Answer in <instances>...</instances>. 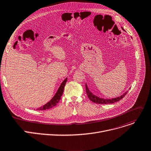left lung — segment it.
Listing matches in <instances>:
<instances>
[{
	"mask_svg": "<svg viewBox=\"0 0 151 151\" xmlns=\"http://www.w3.org/2000/svg\"><path fill=\"white\" fill-rule=\"evenodd\" d=\"M86 93L87 95L88 98L91 100V101L95 103L96 104H112V103H114L115 102H117L118 101H119L120 99H122L123 98H124V96L126 95L127 92H125L123 95H121L119 97L117 98H112V99H103V98H100L96 96H95V95L92 94V93H91V92L90 91L89 89L87 87V84H86Z\"/></svg>",
	"mask_w": 151,
	"mask_h": 151,
	"instance_id": "1",
	"label": "left lung"
}]
</instances>
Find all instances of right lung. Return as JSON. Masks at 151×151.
<instances>
[{"instance_id":"1","label":"right lung","mask_w":151,"mask_h":151,"mask_svg":"<svg viewBox=\"0 0 151 151\" xmlns=\"http://www.w3.org/2000/svg\"><path fill=\"white\" fill-rule=\"evenodd\" d=\"M67 81V78H65L64 81L61 83V86L59 87L57 92L56 93L55 95L53 96V98L50 100L49 102H48L47 104H45V105H44L42 107H41L40 108H38L37 110H46V109H48L52 108L54 106H55L59 101V100L61 99V96L63 93L64 92V86L66 84V82Z\"/></svg>"}]
</instances>
